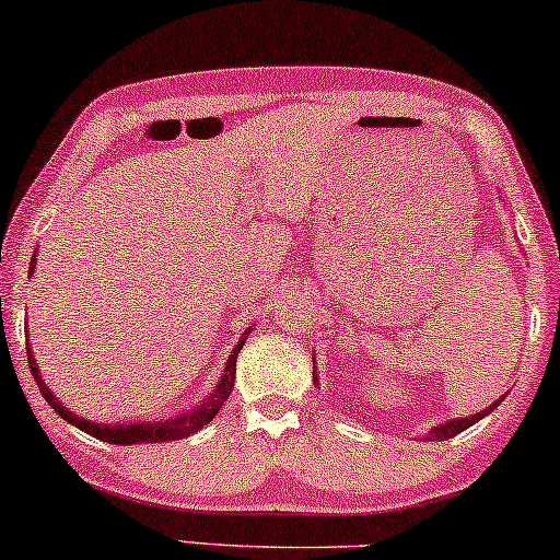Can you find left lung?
Returning <instances> with one entry per match:
<instances>
[{
    "mask_svg": "<svg viewBox=\"0 0 560 560\" xmlns=\"http://www.w3.org/2000/svg\"><path fill=\"white\" fill-rule=\"evenodd\" d=\"M314 383L318 386V375H314ZM506 398V394L502 396V398H497V401H493L491 406H486L483 411H478V413H470V417H457V419H447V422H442V424H438V427H432L430 430V434H424V440H430V442H442V440H450V438H455V434H460L463 430H468V427H474L476 422H481V419L486 417V413H491L493 409H497L499 404H502Z\"/></svg>",
    "mask_w": 560,
    "mask_h": 560,
    "instance_id": "8db88e82",
    "label": "left lung"
}]
</instances>
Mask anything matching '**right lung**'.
<instances>
[{"label":"right lung","mask_w":560,"mask_h":560,"mask_svg":"<svg viewBox=\"0 0 560 560\" xmlns=\"http://www.w3.org/2000/svg\"><path fill=\"white\" fill-rule=\"evenodd\" d=\"M35 270V257L31 259V275ZM252 329H246L242 334V339H238L234 350H231L229 360H226V368H223V375L221 381L215 383V388L210 390V394L202 398L192 406V409H187L183 413H174L170 419H162V422H126V424H105V422H92V419H84L79 417V413L69 411L67 406H63L58 398L54 396V390H50L46 383H43V375L38 370V362H35V354L31 347H27V362H31V373L35 377V386L40 388L43 398H46L50 409H54L58 417L67 419L69 424L79 427V430L92 434V438L103 440V442H110V445H143V442H170V440H185L190 438V434L200 432L202 427L208 422H213V417L218 411H221V406L226 398L231 396V390H234V375H236V358L238 352H242V347L246 342V337H249Z\"/></svg>","instance_id":"right-lung-1"}]
</instances>
